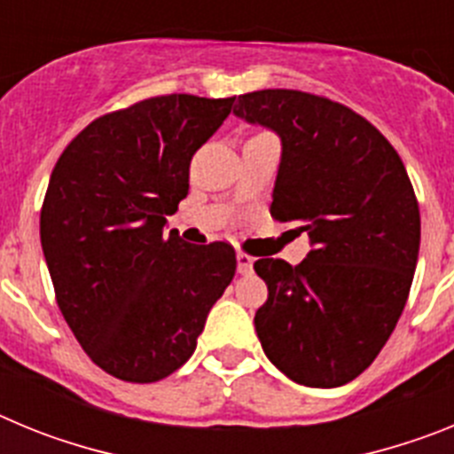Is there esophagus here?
Masks as SVG:
<instances>
[{"instance_id":"obj_1","label":"esophagus","mask_w":454,"mask_h":454,"mask_svg":"<svg viewBox=\"0 0 454 454\" xmlns=\"http://www.w3.org/2000/svg\"><path fill=\"white\" fill-rule=\"evenodd\" d=\"M252 266H254V259L246 252H236V268H239L240 275H247L252 272Z\"/></svg>"}]
</instances>
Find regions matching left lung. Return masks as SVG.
Wrapping results in <instances>:
<instances>
[{
	"instance_id": "left-lung-1",
	"label": "left lung",
	"mask_w": 454,
	"mask_h": 454,
	"mask_svg": "<svg viewBox=\"0 0 454 454\" xmlns=\"http://www.w3.org/2000/svg\"><path fill=\"white\" fill-rule=\"evenodd\" d=\"M239 118L282 138L270 214L298 223L302 263L259 259L254 316L266 356L293 382L334 388L362 375L403 314L420 214L398 152L352 108L302 90L239 95Z\"/></svg>"
}]
</instances>
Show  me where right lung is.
I'll list each match as a JSON object with an SVG mask.
<instances>
[{
  "mask_svg": "<svg viewBox=\"0 0 454 454\" xmlns=\"http://www.w3.org/2000/svg\"><path fill=\"white\" fill-rule=\"evenodd\" d=\"M236 98L161 95L92 120L51 170L40 243L56 302L83 352L124 382H159L191 359L236 272L230 243L163 236L188 195L192 154Z\"/></svg>",
  "mask_w": 454,
  "mask_h": 454,
  "instance_id": "add662e5",
  "label": "right lung"
}]
</instances>
